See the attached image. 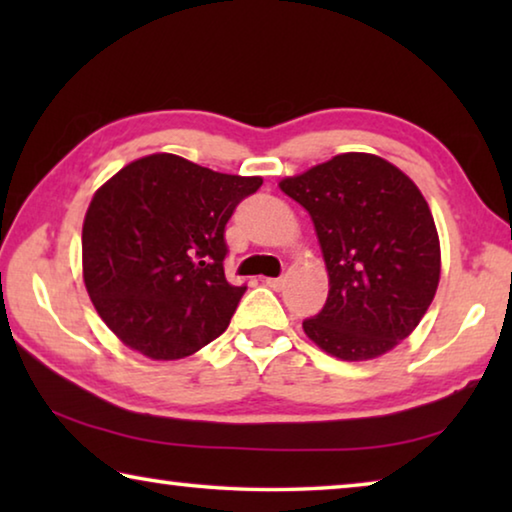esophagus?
Listing matches in <instances>:
<instances>
[{
  "label": "esophagus",
  "instance_id": "34e87169",
  "mask_svg": "<svg viewBox=\"0 0 512 512\" xmlns=\"http://www.w3.org/2000/svg\"><path fill=\"white\" fill-rule=\"evenodd\" d=\"M266 284H268V287H271V289H280L282 284H284V277H282V275H280V277H268Z\"/></svg>",
  "mask_w": 512,
  "mask_h": 512
}]
</instances>
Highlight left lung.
I'll return each mask as SVG.
<instances>
[{
	"label": "left lung",
	"instance_id": "8db88e82",
	"mask_svg": "<svg viewBox=\"0 0 512 512\" xmlns=\"http://www.w3.org/2000/svg\"><path fill=\"white\" fill-rule=\"evenodd\" d=\"M280 189L314 221L329 293L302 320L320 350L366 361L393 350L427 314L440 280V244L413 180L370 153H343Z\"/></svg>",
	"mask_w": 512,
	"mask_h": 512
}]
</instances>
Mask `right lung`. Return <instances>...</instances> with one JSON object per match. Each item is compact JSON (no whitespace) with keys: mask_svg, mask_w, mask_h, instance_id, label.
Returning <instances> with one entry per match:
<instances>
[{"mask_svg":"<svg viewBox=\"0 0 512 512\" xmlns=\"http://www.w3.org/2000/svg\"><path fill=\"white\" fill-rule=\"evenodd\" d=\"M259 187V176L153 153L94 194L83 221V280L121 343L173 361L228 329L246 284L225 280V223Z\"/></svg>","mask_w":512,"mask_h":512,"instance_id":"obj_1","label":"right lung"}]
</instances>
